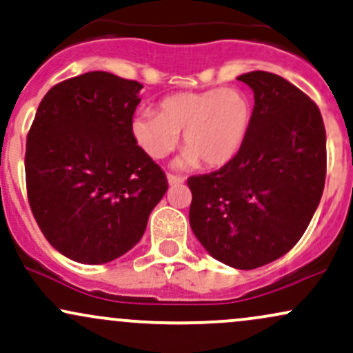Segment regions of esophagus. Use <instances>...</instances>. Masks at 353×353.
I'll return each mask as SVG.
<instances>
[{
	"label": "esophagus",
	"mask_w": 353,
	"mask_h": 353,
	"mask_svg": "<svg viewBox=\"0 0 353 353\" xmlns=\"http://www.w3.org/2000/svg\"><path fill=\"white\" fill-rule=\"evenodd\" d=\"M167 180H168V185H170V186H176V185H181V183H183L185 178L176 176V175H172V173H168V175H167Z\"/></svg>",
	"instance_id": "34e87169"
}]
</instances>
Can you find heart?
Here are the masks:
<instances>
[{"label":"heart","mask_w":353,"mask_h":353,"mask_svg":"<svg viewBox=\"0 0 353 353\" xmlns=\"http://www.w3.org/2000/svg\"><path fill=\"white\" fill-rule=\"evenodd\" d=\"M252 110L250 95L234 87L180 92L165 97L159 112L135 114L130 132L135 143L152 159L167 157L183 132L185 152L175 167L188 170L203 161L205 167L219 168L234 160L246 143Z\"/></svg>","instance_id":"obj_1"}]
</instances>
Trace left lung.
Here are the masks:
<instances>
[{"mask_svg":"<svg viewBox=\"0 0 353 353\" xmlns=\"http://www.w3.org/2000/svg\"><path fill=\"white\" fill-rule=\"evenodd\" d=\"M238 81L254 94L241 152L210 175L188 178L190 226L206 251L236 269H256L291 251L307 230L325 183L321 110L276 74Z\"/></svg>","mask_w":353,"mask_h":353,"instance_id":"8db88e82","label":"left lung"}]
</instances>
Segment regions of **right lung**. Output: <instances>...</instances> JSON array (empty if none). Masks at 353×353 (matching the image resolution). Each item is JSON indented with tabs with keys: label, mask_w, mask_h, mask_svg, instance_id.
I'll list each match as a JSON object with an SVG mask.
<instances>
[{
	"label": "right lung",
	"mask_w": 353,
	"mask_h": 353,
	"mask_svg": "<svg viewBox=\"0 0 353 353\" xmlns=\"http://www.w3.org/2000/svg\"><path fill=\"white\" fill-rule=\"evenodd\" d=\"M142 87L94 70L54 85L37 107L24 159L29 205L46 239L76 263L130 251L168 190L130 132Z\"/></svg>",
	"instance_id": "1"
}]
</instances>
